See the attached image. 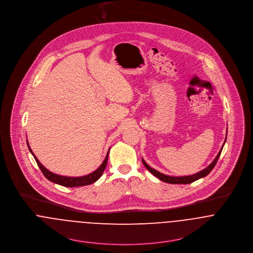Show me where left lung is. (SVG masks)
<instances>
[{
  "label": "left lung",
  "mask_w": 253,
  "mask_h": 253,
  "mask_svg": "<svg viewBox=\"0 0 253 253\" xmlns=\"http://www.w3.org/2000/svg\"><path fill=\"white\" fill-rule=\"evenodd\" d=\"M226 133H227V130H226ZM225 140H226V137H225V139H224V142H225ZM224 142H223V144H224ZM223 146H222V148L220 150V152L218 153L217 157L214 159V161H213L211 164L208 165L206 169H204V170H202V171H200V172H198V173H196V174H194V175H191V176H182V177L167 176V175H164L163 173H161V172L155 170V169L152 168L151 166H149L148 164H146V162H145L143 159H142V164H144V166L146 167V169L148 170L150 173H152L154 176H156L157 178H160L161 180H163L164 182L171 183V184H188V183H191V182H193V181L199 179V178H204V177L208 176V174L212 171V169L214 168V166L216 165L218 160H219V158H220V155H221L222 150H223Z\"/></svg>",
  "instance_id": "8db88e82"
}]
</instances>
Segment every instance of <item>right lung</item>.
<instances>
[{"label": "right lung", "mask_w": 253, "mask_h": 253, "mask_svg": "<svg viewBox=\"0 0 253 253\" xmlns=\"http://www.w3.org/2000/svg\"><path fill=\"white\" fill-rule=\"evenodd\" d=\"M27 144H28V147L30 149V152L32 154V156L34 157L36 163L38 164L40 170L42 171V173L44 174L45 178H47L48 180L54 182V183H57L59 185L62 186H66V187H75V186H84V185H89L93 183L94 181H96L98 178H100L104 172L105 168H106V165H107V162H108V156H109V151L107 153V156L105 158L104 162L101 164V165L95 170L93 171L92 173H90L89 175H86V176H82V177H66V176H60L57 174H54L50 171H48L45 166H43V164H41L38 159L35 157V155L33 154L32 150L30 148V144L27 140Z\"/></svg>", "instance_id": "right-lung-1"}]
</instances>
